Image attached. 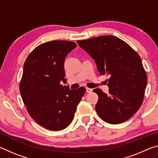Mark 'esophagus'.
I'll list each match as a JSON object with an SVG mask.
<instances>
[{"label":"esophagus","instance_id":"esophagus-1","mask_svg":"<svg viewBox=\"0 0 158 158\" xmlns=\"http://www.w3.org/2000/svg\"><path fill=\"white\" fill-rule=\"evenodd\" d=\"M92 89H89V88H86V93H91L92 92Z\"/></svg>","mask_w":158,"mask_h":158}]
</instances>
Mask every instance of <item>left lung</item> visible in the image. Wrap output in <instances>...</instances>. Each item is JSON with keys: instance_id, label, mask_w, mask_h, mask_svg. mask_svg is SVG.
<instances>
[{"instance_id": "obj_1", "label": "left lung", "mask_w": 158, "mask_h": 158, "mask_svg": "<svg viewBox=\"0 0 158 158\" xmlns=\"http://www.w3.org/2000/svg\"><path fill=\"white\" fill-rule=\"evenodd\" d=\"M95 60L101 75H109V93L100 89L95 110L110 124H118L132 117L142 104L147 76L138 53L126 42L113 35L77 41Z\"/></svg>"}]
</instances>
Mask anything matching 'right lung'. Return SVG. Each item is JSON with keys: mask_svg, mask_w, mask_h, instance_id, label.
<instances>
[{"mask_svg": "<svg viewBox=\"0 0 158 158\" xmlns=\"http://www.w3.org/2000/svg\"><path fill=\"white\" fill-rule=\"evenodd\" d=\"M77 47L73 42L54 40L42 44L28 55L19 84L21 96L28 114L46 129L59 131L71 123L85 89L69 90L64 62Z\"/></svg>", "mask_w": 158, "mask_h": 158, "instance_id": "obj_1", "label": "right lung"}]
</instances>
